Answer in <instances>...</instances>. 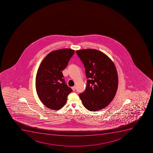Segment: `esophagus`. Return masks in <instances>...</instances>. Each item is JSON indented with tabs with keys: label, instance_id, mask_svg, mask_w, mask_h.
Wrapping results in <instances>:
<instances>
[{
	"label": "esophagus",
	"instance_id": "1",
	"mask_svg": "<svg viewBox=\"0 0 153 153\" xmlns=\"http://www.w3.org/2000/svg\"><path fill=\"white\" fill-rule=\"evenodd\" d=\"M72 90H73L75 91V90H76V87H75V86L72 87Z\"/></svg>",
	"mask_w": 153,
	"mask_h": 153
}]
</instances>
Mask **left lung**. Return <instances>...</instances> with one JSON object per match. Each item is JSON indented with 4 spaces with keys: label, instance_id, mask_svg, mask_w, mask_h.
<instances>
[{
    "label": "left lung",
    "instance_id": "left-lung-1",
    "mask_svg": "<svg viewBox=\"0 0 153 153\" xmlns=\"http://www.w3.org/2000/svg\"><path fill=\"white\" fill-rule=\"evenodd\" d=\"M84 65L88 80L85 92L79 94L83 105L90 111H97L113 100L118 88V74L112 60L93 49L76 51Z\"/></svg>",
    "mask_w": 153,
    "mask_h": 153
}]
</instances>
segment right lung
Segmentation results:
<instances>
[{"instance_id": "right-lung-1", "label": "right lung", "mask_w": 153, "mask_h": 153, "mask_svg": "<svg viewBox=\"0 0 153 153\" xmlns=\"http://www.w3.org/2000/svg\"><path fill=\"white\" fill-rule=\"evenodd\" d=\"M74 53V50L68 48L53 51L46 56L39 66L36 76V90L41 102L49 109H61L73 91L65 84L62 71Z\"/></svg>"}]
</instances>
